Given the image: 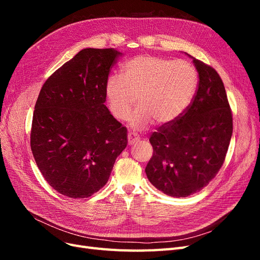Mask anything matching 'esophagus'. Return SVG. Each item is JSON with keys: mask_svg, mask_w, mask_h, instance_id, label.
Masks as SVG:
<instances>
[{"mask_svg": "<svg viewBox=\"0 0 260 260\" xmlns=\"http://www.w3.org/2000/svg\"><path fill=\"white\" fill-rule=\"evenodd\" d=\"M138 141H140V138H139L137 135H135V133H129V135H128V142H129V145H132V144L137 143Z\"/></svg>", "mask_w": 260, "mask_h": 260, "instance_id": "34e87169", "label": "esophagus"}]
</instances>
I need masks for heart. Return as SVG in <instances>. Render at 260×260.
Instances as JSON below:
<instances>
[{"label": "heart", "instance_id": "heart-1", "mask_svg": "<svg viewBox=\"0 0 260 260\" xmlns=\"http://www.w3.org/2000/svg\"><path fill=\"white\" fill-rule=\"evenodd\" d=\"M198 83V72L184 59L139 55L124 62L122 76L108 77L105 96L109 112L119 121L128 120L138 98L140 107L131 125L142 130L154 120L160 125L178 120L191 104Z\"/></svg>", "mask_w": 260, "mask_h": 260}]
</instances>
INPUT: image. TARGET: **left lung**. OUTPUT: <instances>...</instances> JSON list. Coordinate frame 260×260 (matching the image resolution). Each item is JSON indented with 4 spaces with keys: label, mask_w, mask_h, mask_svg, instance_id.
<instances>
[{
    "label": "left lung",
    "mask_w": 260,
    "mask_h": 260,
    "mask_svg": "<svg viewBox=\"0 0 260 260\" xmlns=\"http://www.w3.org/2000/svg\"><path fill=\"white\" fill-rule=\"evenodd\" d=\"M192 58L199 89L178 120L153 132L149 142L154 153L145 168L149 182L174 198L199 192L216 177L233 131L221 78L212 67Z\"/></svg>",
    "instance_id": "obj_1"
}]
</instances>
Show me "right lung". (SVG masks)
Masks as SVG:
<instances>
[{
	"instance_id": "1",
	"label": "right lung",
	"mask_w": 260,
	"mask_h": 260,
	"mask_svg": "<svg viewBox=\"0 0 260 260\" xmlns=\"http://www.w3.org/2000/svg\"><path fill=\"white\" fill-rule=\"evenodd\" d=\"M121 55L115 49H83L39 93L31 151L46 182L70 199L101 190L127 146V128L105 105V83Z\"/></svg>"
}]
</instances>
